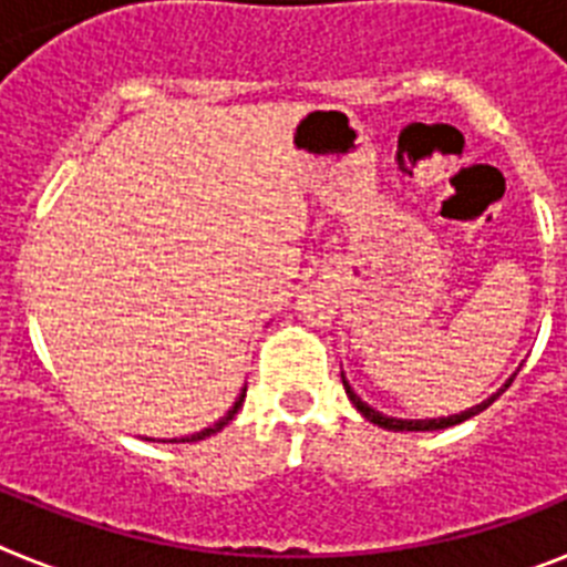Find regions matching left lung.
I'll return each mask as SVG.
<instances>
[{
    "instance_id": "obj_1",
    "label": "left lung",
    "mask_w": 567,
    "mask_h": 567,
    "mask_svg": "<svg viewBox=\"0 0 567 567\" xmlns=\"http://www.w3.org/2000/svg\"><path fill=\"white\" fill-rule=\"evenodd\" d=\"M340 378H343V374H340ZM511 380H514V378H511ZM511 380L503 385V389H499L497 394H491L488 400H483V403L474 405V409H468V412H460V414H452V417H437V420H398V417H385V414L374 412V409L369 403H363V400H360L358 394L352 392V385L346 383V378H343V389H346V394H349V400H352L354 409H358V412L363 414V417L369 420V423L380 425V429H389V432H437V429H449V425H457V423H463V420H468V417H474V414H480V412H483V409H488V405L494 403V400H497L499 394L505 392V389H508Z\"/></svg>"
}]
</instances>
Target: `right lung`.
I'll list each match as a JSON object with an SVG mask.
<instances>
[{"label":"right lung","instance_id":"1","mask_svg":"<svg viewBox=\"0 0 567 567\" xmlns=\"http://www.w3.org/2000/svg\"><path fill=\"white\" fill-rule=\"evenodd\" d=\"M244 398H247V385L240 389V394H238V400H235V403H233V409H229V412L224 414V417L218 420V423H213V425H209V429H204V432H198V434H189V437H182V443H193V440H204V437H209V434L221 432L224 425H227L229 420H233L235 414H238V409H240V403H244ZM169 443H178V440H169Z\"/></svg>","mask_w":567,"mask_h":567}]
</instances>
